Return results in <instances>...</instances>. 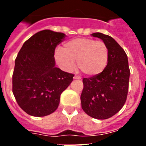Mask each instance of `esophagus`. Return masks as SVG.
I'll list each match as a JSON object with an SVG mask.
<instances>
[{"label":"esophagus","mask_w":146,"mask_h":146,"mask_svg":"<svg viewBox=\"0 0 146 146\" xmlns=\"http://www.w3.org/2000/svg\"><path fill=\"white\" fill-rule=\"evenodd\" d=\"M73 78H74V80H80L81 79L80 77H79V76H77V75H74Z\"/></svg>","instance_id":"esophagus-1"}]
</instances>
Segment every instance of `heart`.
<instances>
[{
    "instance_id": "obj_1",
    "label": "heart",
    "mask_w": 146,
    "mask_h": 146,
    "mask_svg": "<svg viewBox=\"0 0 146 146\" xmlns=\"http://www.w3.org/2000/svg\"><path fill=\"white\" fill-rule=\"evenodd\" d=\"M110 57L108 45L102 41L88 38H77L66 42L62 50L55 52L57 64L66 71L78 69L87 76H96L106 69Z\"/></svg>"
}]
</instances>
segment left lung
<instances>
[{
	"instance_id": "obj_1",
	"label": "left lung",
	"mask_w": 146,
	"mask_h": 146,
	"mask_svg": "<svg viewBox=\"0 0 146 146\" xmlns=\"http://www.w3.org/2000/svg\"><path fill=\"white\" fill-rule=\"evenodd\" d=\"M91 36L101 38L108 45L109 61L101 74L83 78L81 104L89 116L104 120L116 114L126 102L130 71L127 55L114 38L101 33Z\"/></svg>"
}]
</instances>
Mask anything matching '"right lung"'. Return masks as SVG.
Listing matches in <instances>:
<instances>
[{
  "label": "right lung",
  "mask_w": 146,
  "mask_h": 146,
  "mask_svg": "<svg viewBox=\"0 0 146 146\" xmlns=\"http://www.w3.org/2000/svg\"><path fill=\"white\" fill-rule=\"evenodd\" d=\"M66 37L44 30L23 44L15 60L12 91L19 106L30 115L46 116L57 110L60 94L74 74L55 67V47Z\"/></svg>",
  "instance_id": "right-lung-1"
}]
</instances>
